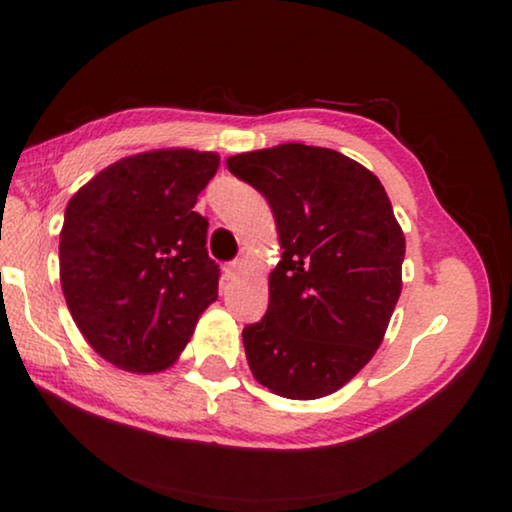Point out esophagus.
I'll return each instance as SVG.
<instances>
[{"instance_id":"obj_1","label":"esophagus","mask_w":512,"mask_h":512,"mask_svg":"<svg viewBox=\"0 0 512 512\" xmlns=\"http://www.w3.org/2000/svg\"><path fill=\"white\" fill-rule=\"evenodd\" d=\"M226 277H230V279H235L237 275H240V272L244 270V263L240 261V258H235V261H230V263H226Z\"/></svg>"}]
</instances>
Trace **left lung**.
<instances>
[{
  "label": "left lung",
  "instance_id": "left-lung-1",
  "mask_svg": "<svg viewBox=\"0 0 512 512\" xmlns=\"http://www.w3.org/2000/svg\"><path fill=\"white\" fill-rule=\"evenodd\" d=\"M275 214L282 261L263 319L242 331L251 373L284 398L333 394L373 359L401 296L403 230L373 172L282 144L226 160Z\"/></svg>",
  "mask_w": 512,
  "mask_h": 512
}]
</instances>
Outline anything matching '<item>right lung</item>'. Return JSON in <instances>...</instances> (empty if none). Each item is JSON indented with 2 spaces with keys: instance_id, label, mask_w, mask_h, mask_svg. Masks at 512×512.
Listing matches in <instances>:
<instances>
[{
  "instance_id": "right-lung-1",
  "label": "right lung",
  "mask_w": 512,
  "mask_h": 512,
  "mask_svg": "<svg viewBox=\"0 0 512 512\" xmlns=\"http://www.w3.org/2000/svg\"><path fill=\"white\" fill-rule=\"evenodd\" d=\"M219 170L209 151H149L109 165L74 193L60 233L67 307L102 359L156 373L186 347L219 296L209 221L195 212Z\"/></svg>"
}]
</instances>
